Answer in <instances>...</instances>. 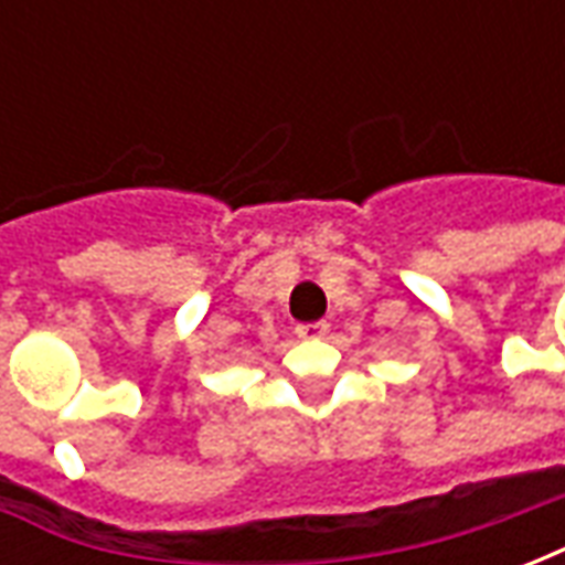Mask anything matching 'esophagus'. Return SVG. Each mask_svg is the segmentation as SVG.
Returning <instances> with one entry per match:
<instances>
[{
    "instance_id": "esophagus-1",
    "label": "esophagus",
    "mask_w": 565,
    "mask_h": 565,
    "mask_svg": "<svg viewBox=\"0 0 565 565\" xmlns=\"http://www.w3.org/2000/svg\"><path fill=\"white\" fill-rule=\"evenodd\" d=\"M327 330H330V323H327V320H318V323H299V327H296V335H299V339H306V342H311V339L327 335Z\"/></svg>"
}]
</instances>
